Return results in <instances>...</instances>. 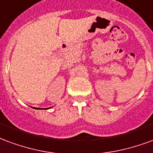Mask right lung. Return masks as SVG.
<instances>
[{
	"label": "right lung",
	"instance_id": "1",
	"mask_svg": "<svg viewBox=\"0 0 153 153\" xmlns=\"http://www.w3.org/2000/svg\"><path fill=\"white\" fill-rule=\"evenodd\" d=\"M48 108H45V109H48ZM35 109H42V108H35Z\"/></svg>",
	"mask_w": 153,
	"mask_h": 153
}]
</instances>
